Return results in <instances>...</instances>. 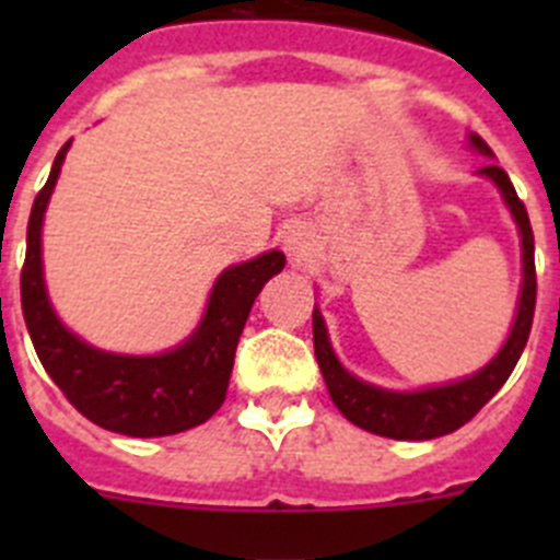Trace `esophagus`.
I'll list each match as a JSON object with an SVG mask.
<instances>
[{
    "mask_svg": "<svg viewBox=\"0 0 560 560\" xmlns=\"http://www.w3.org/2000/svg\"><path fill=\"white\" fill-rule=\"evenodd\" d=\"M285 249H289L291 255V264L303 266L311 257V252H314V235H311L308 226L303 224L291 226V230L285 232Z\"/></svg>",
    "mask_w": 560,
    "mask_h": 560,
    "instance_id": "34e87169",
    "label": "esophagus"
}]
</instances>
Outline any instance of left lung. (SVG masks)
<instances>
[{"mask_svg":"<svg viewBox=\"0 0 560 560\" xmlns=\"http://www.w3.org/2000/svg\"><path fill=\"white\" fill-rule=\"evenodd\" d=\"M471 145L482 151L485 156H493V151L479 133H471ZM479 173L497 182V187L502 190L504 201H508L513 219L518 224V232H522L524 249V285L522 300H518L516 323H513V330L508 341H504V348L499 350V355L488 368H482L471 378L457 381V384L420 389V393H387V389L370 387V384L353 378L348 370L341 368L339 359L330 350L323 316L314 308V350L319 370L325 375V384H328L330 400H334L336 409L350 423H355L364 432L393 440H432L440 438V434L457 432L502 389L508 375L516 368L524 345H527V336H530L533 328V314H536V244H533V226L530 219H527V207L516 196V187H513L511 176L502 167L485 165L479 167Z\"/></svg>","mask_w":560,"mask_h":560,"instance_id":"obj_1","label":"left lung"}]
</instances>
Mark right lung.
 Listing matches in <instances>:
<instances>
[{"label":"right lung","instance_id":"obj_1","mask_svg":"<svg viewBox=\"0 0 560 560\" xmlns=\"http://www.w3.org/2000/svg\"><path fill=\"white\" fill-rule=\"evenodd\" d=\"M67 148L69 142L58 151L27 221L22 314L33 348L63 398L108 432L165 438L199 427L224 404L237 336L266 280L285 266V255L275 249L226 269L212 289L199 330L171 353L140 359L89 348L56 319L42 277V219Z\"/></svg>","mask_w":560,"mask_h":560}]
</instances>
